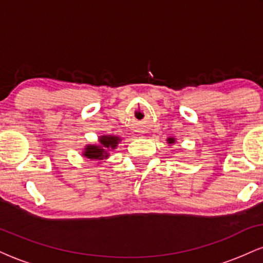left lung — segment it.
<instances>
[{
	"instance_id": "obj_1",
	"label": "left lung",
	"mask_w": 263,
	"mask_h": 263,
	"mask_svg": "<svg viewBox=\"0 0 263 263\" xmlns=\"http://www.w3.org/2000/svg\"><path fill=\"white\" fill-rule=\"evenodd\" d=\"M167 142L170 144H172V143H174V142H176V138H173V137H170V138H167Z\"/></svg>"
}]
</instances>
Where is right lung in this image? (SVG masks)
Masks as SVG:
<instances>
[{"label": "right lung", "mask_w": 263, "mask_h": 263, "mask_svg": "<svg viewBox=\"0 0 263 263\" xmlns=\"http://www.w3.org/2000/svg\"><path fill=\"white\" fill-rule=\"evenodd\" d=\"M120 141H121V138L117 137V136H101V137H99V144H87L84 148L83 156L91 159V161L106 159L110 155L108 152L116 148Z\"/></svg>", "instance_id": "1"}]
</instances>
